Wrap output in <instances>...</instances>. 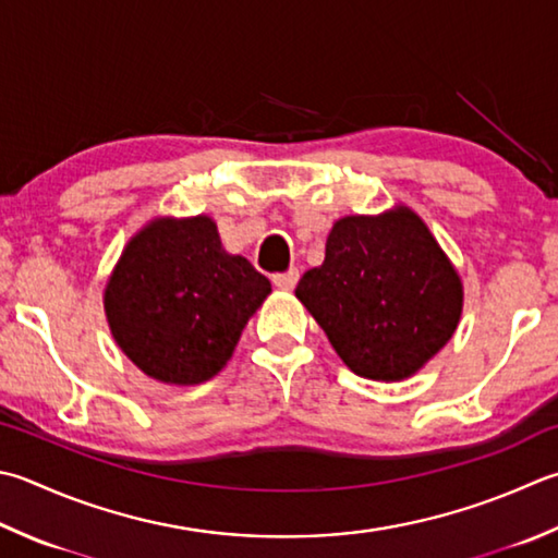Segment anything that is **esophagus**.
<instances>
[{
    "label": "esophagus",
    "mask_w": 558,
    "mask_h": 558,
    "mask_svg": "<svg viewBox=\"0 0 558 558\" xmlns=\"http://www.w3.org/2000/svg\"><path fill=\"white\" fill-rule=\"evenodd\" d=\"M271 281H275L277 289L291 291L293 287H296V281H299V269H289V271H283V275H275V277H271Z\"/></svg>",
    "instance_id": "esophagus-1"
}]
</instances>
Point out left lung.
Returning a JSON list of instances; mask_svg holds the SVG:
<instances>
[{"mask_svg": "<svg viewBox=\"0 0 558 558\" xmlns=\"http://www.w3.org/2000/svg\"><path fill=\"white\" fill-rule=\"evenodd\" d=\"M296 299L356 376L403 381L454 335L464 283L423 218L405 204L344 216Z\"/></svg>", "mask_w": 558, "mask_h": 558, "instance_id": "obj_1", "label": "left lung"}]
</instances>
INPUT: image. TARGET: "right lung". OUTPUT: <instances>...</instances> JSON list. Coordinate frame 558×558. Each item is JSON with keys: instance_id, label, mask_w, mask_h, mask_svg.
<instances>
[{"instance_id": "right-lung-1", "label": "right lung", "mask_w": 558, "mask_h": 558, "mask_svg": "<svg viewBox=\"0 0 558 558\" xmlns=\"http://www.w3.org/2000/svg\"><path fill=\"white\" fill-rule=\"evenodd\" d=\"M271 293L265 275L220 243L211 216H155L129 243L104 287V313L121 352L160 384L214 378Z\"/></svg>"}]
</instances>
